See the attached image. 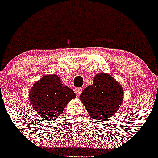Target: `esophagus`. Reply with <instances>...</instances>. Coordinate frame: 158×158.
Segmentation results:
<instances>
[{
  "label": "esophagus",
  "mask_w": 158,
  "mask_h": 158,
  "mask_svg": "<svg viewBox=\"0 0 158 158\" xmlns=\"http://www.w3.org/2000/svg\"><path fill=\"white\" fill-rule=\"evenodd\" d=\"M82 90H83V89L82 88H80V87H78V88H76V90H75L76 95H77V97H79V96L81 95V93H82Z\"/></svg>",
  "instance_id": "1"
}]
</instances>
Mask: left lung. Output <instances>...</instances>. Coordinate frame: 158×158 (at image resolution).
Here are the masks:
<instances>
[{
    "instance_id": "8db88e82",
    "label": "left lung",
    "mask_w": 158,
    "mask_h": 158,
    "mask_svg": "<svg viewBox=\"0 0 158 158\" xmlns=\"http://www.w3.org/2000/svg\"><path fill=\"white\" fill-rule=\"evenodd\" d=\"M80 99L91 118L100 123L118 110L123 100V89L111 75L102 73L94 77L93 84L83 90Z\"/></svg>"
}]
</instances>
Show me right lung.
<instances>
[{
  "label": "right lung",
  "instance_id": "add662e5",
  "mask_svg": "<svg viewBox=\"0 0 158 158\" xmlns=\"http://www.w3.org/2000/svg\"><path fill=\"white\" fill-rule=\"evenodd\" d=\"M73 90L64 86L55 74L43 76L30 91V103L45 119L55 120L61 114L68 102L75 98Z\"/></svg>",
  "mask_w": 158,
  "mask_h": 158
}]
</instances>
